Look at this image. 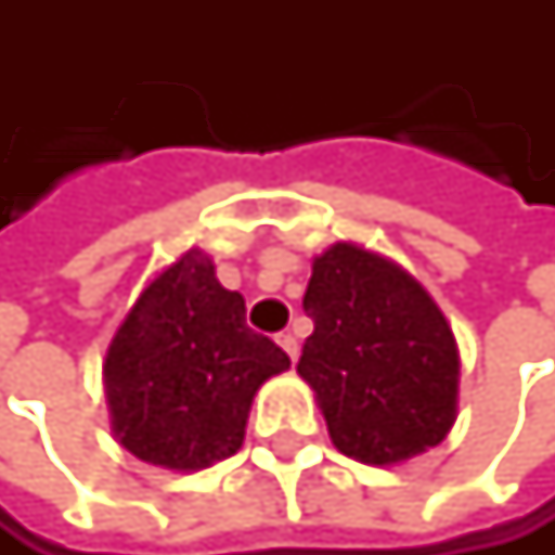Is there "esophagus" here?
I'll use <instances>...</instances> for the list:
<instances>
[{"label": "esophagus", "instance_id": "obj_1", "mask_svg": "<svg viewBox=\"0 0 555 555\" xmlns=\"http://www.w3.org/2000/svg\"><path fill=\"white\" fill-rule=\"evenodd\" d=\"M275 343H280V346L286 349V356H289L293 362L299 359V339H296L293 333H280V336H275Z\"/></svg>", "mask_w": 555, "mask_h": 555}]
</instances>
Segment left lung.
Wrapping results in <instances>:
<instances>
[{"label":"left lung","instance_id":"8db88e82","mask_svg":"<svg viewBox=\"0 0 555 555\" xmlns=\"http://www.w3.org/2000/svg\"><path fill=\"white\" fill-rule=\"evenodd\" d=\"M302 309L312 336L296 373L315 392L343 456L399 466L450 436L460 349L410 269L359 243H333L312 259Z\"/></svg>","mask_w":555,"mask_h":555}]
</instances>
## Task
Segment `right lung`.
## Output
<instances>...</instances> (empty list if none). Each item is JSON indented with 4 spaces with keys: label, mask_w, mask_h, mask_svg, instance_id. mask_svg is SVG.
Returning a JSON list of instances; mask_svg holds the SVG:
<instances>
[{
    "label": "right lung",
    "mask_w": 555,
    "mask_h": 555,
    "mask_svg": "<svg viewBox=\"0 0 555 555\" xmlns=\"http://www.w3.org/2000/svg\"><path fill=\"white\" fill-rule=\"evenodd\" d=\"M289 356L246 326V299L185 249L142 286L102 359L113 436L135 460L199 473L243 446L259 386Z\"/></svg>",
    "instance_id": "obj_1"
}]
</instances>
